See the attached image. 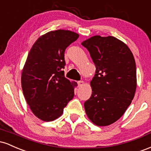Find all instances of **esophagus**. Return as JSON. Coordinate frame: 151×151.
Masks as SVG:
<instances>
[{
    "label": "esophagus",
    "instance_id": "esophagus-1",
    "mask_svg": "<svg viewBox=\"0 0 151 151\" xmlns=\"http://www.w3.org/2000/svg\"><path fill=\"white\" fill-rule=\"evenodd\" d=\"M77 83H78V85H79V86H83L84 84V81H79Z\"/></svg>",
    "mask_w": 151,
    "mask_h": 151
}]
</instances>
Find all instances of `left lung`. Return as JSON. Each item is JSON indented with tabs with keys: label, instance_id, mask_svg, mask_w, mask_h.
<instances>
[{
	"label": "left lung",
	"instance_id": "left-lung-1",
	"mask_svg": "<svg viewBox=\"0 0 151 151\" xmlns=\"http://www.w3.org/2000/svg\"><path fill=\"white\" fill-rule=\"evenodd\" d=\"M96 66L90 82L92 93L84 103L89 120L106 126L125 113L136 92V62L129 47L113 37L95 35L81 42Z\"/></svg>",
	"mask_w": 151,
	"mask_h": 151
}]
</instances>
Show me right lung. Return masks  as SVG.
I'll use <instances>...</instances> for the list:
<instances>
[{
	"instance_id": "1",
	"label": "right lung",
	"mask_w": 151,
	"mask_h": 151,
	"mask_svg": "<svg viewBox=\"0 0 151 151\" xmlns=\"http://www.w3.org/2000/svg\"><path fill=\"white\" fill-rule=\"evenodd\" d=\"M79 35L70 30L50 31L40 36L30 50L22 71V92L36 117L52 121L61 116L74 96L75 81L65 77V51Z\"/></svg>"
}]
</instances>
